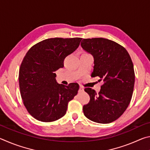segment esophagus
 Returning <instances> with one entry per match:
<instances>
[{
  "mask_svg": "<svg viewBox=\"0 0 150 150\" xmlns=\"http://www.w3.org/2000/svg\"><path fill=\"white\" fill-rule=\"evenodd\" d=\"M84 91V88H83L82 86H80V87H79V92H82V91Z\"/></svg>",
  "mask_w": 150,
  "mask_h": 150,
  "instance_id": "1",
  "label": "esophagus"
}]
</instances>
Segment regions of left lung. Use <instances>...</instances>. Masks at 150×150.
I'll return each mask as SVG.
<instances>
[{
	"label": "left lung",
	"instance_id": "1",
	"mask_svg": "<svg viewBox=\"0 0 150 150\" xmlns=\"http://www.w3.org/2000/svg\"><path fill=\"white\" fill-rule=\"evenodd\" d=\"M81 45L94 58L91 77L98 76L104 82L98 94L85 88L90 101L83 106V113L95 122L110 123L122 115L130 103L135 82L133 63L125 48L110 40L83 39Z\"/></svg>",
	"mask_w": 150,
	"mask_h": 150
}]
</instances>
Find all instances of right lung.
Masks as SVG:
<instances>
[{"mask_svg":"<svg viewBox=\"0 0 150 150\" xmlns=\"http://www.w3.org/2000/svg\"><path fill=\"white\" fill-rule=\"evenodd\" d=\"M82 38H50L38 43L26 53L19 70L20 95L27 110L36 120L49 122L63 117L68 103L79 86L58 84L55 72L77 49Z\"/></svg>","mask_w":150,"mask_h":150,"instance_id":"obj_1","label":"right lung"}]
</instances>
